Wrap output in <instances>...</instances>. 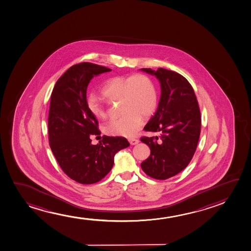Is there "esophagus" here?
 Returning a JSON list of instances; mask_svg holds the SVG:
<instances>
[{
	"mask_svg": "<svg viewBox=\"0 0 251 251\" xmlns=\"http://www.w3.org/2000/svg\"><path fill=\"white\" fill-rule=\"evenodd\" d=\"M138 142H139L138 139H136V138H129V143L131 145H138Z\"/></svg>",
	"mask_w": 251,
	"mask_h": 251,
	"instance_id": "esophagus-1",
	"label": "esophagus"
}]
</instances>
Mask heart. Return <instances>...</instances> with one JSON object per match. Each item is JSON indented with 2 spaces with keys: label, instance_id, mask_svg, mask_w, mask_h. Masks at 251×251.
Masks as SVG:
<instances>
[{
  "label": "heart",
  "instance_id": "obj_1",
  "mask_svg": "<svg viewBox=\"0 0 251 251\" xmlns=\"http://www.w3.org/2000/svg\"><path fill=\"white\" fill-rule=\"evenodd\" d=\"M100 93L110 102L120 101V113L122 114L105 125L104 131L108 135L133 136L141 126L142 116H151L158 102L154 81L144 74L110 78L103 85ZM87 106L97 119L106 116L105 106L97 96H88Z\"/></svg>",
  "mask_w": 251,
  "mask_h": 251
}]
</instances>
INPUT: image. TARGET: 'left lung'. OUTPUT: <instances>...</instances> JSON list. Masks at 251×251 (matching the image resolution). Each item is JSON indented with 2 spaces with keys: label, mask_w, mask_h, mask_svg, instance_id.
<instances>
[{
  "label": "left lung",
  "mask_w": 251,
  "mask_h": 251,
  "mask_svg": "<svg viewBox=\"0 0 251 251\" xmlns=\"http://www.w3.org/2000/svg\"><path fill=\"white\" fill-rule=\"evenodd\" d=\"M141 70L155 75L161 84L158 107L144 128L159 136L140 138L151 149L141 168L151 178L166 180L182 171L194 156L201 135V111L194 88L183 75L163 68Z\"/></svg>",
  "instance_id": "8db88e82"
}]
</instances>
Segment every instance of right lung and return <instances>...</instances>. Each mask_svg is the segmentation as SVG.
<instances>
[{
	"label": "right lung",
	"mask_w": 251,
	"mask_h": 251,
	"mask_svg": "<svg viewBox=\"0 0 251 251\" xmlns=\"http://www.w3.org/2000/svg\"><path fill=\"white\" fill-rule=\"evenodd\" d=\"M111 71L86 62L75 64L57 80L51 93L50 147L64 173L78 183L102 180L113 168L114 155L130 145L126 138L108 136L96 145L91 144L90 135L100 131L87 106V88L95 75Z\"/></svg>",
	"instance_id": "1"
}]
</instances>
